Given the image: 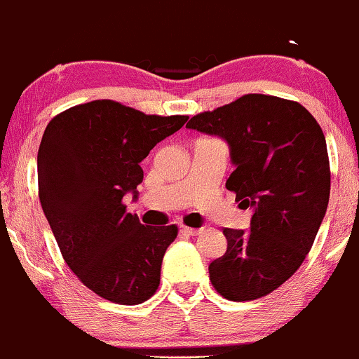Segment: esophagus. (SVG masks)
Segmentation results:
<instances>
[{"instance_id": "1", "label": "esophagus", "mask_w": 359, "mask_h": 359, "mask_svg": "<svg viewBox=\"0 0 359 359\" xmlns=\"http://www.w3.org/2000/svg\"><path fill=\"white\" fill-rule=\"evenodd\" d=\"M181 231L187 233V234H191V236H194V234H200L201 233V228H189V226H181Z\"/></svg>"}]
</instances>
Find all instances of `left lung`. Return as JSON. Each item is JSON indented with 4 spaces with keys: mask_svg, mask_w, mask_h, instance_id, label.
Listing matches in <instances>:
<instances>
[{
    "mask_svg": "<svg viewBox=\"0 0 359 359\" xmlns=\"http://www.w3.org/2000/svg\"><path fill=\"white\" fill-rule=\"evenodd\" d=\"M187 128L219 136L234 170L226 188L253 211L250 229L224 228L226 253L210 280L231 302H251L280 287L302 266L330 201V159L323 130L296 101L245 95Z\"/></svg>",
    "mask_w": 359,
    "mask_h": 359,
    "instance_id": "8db88e82",
    "label": "left lung"
}]
</instances>
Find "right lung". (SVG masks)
<instances>
[{
    "mask_svg": "<svg viewBox=\"0 0 359 359\" xmlns=\"http://www.w3.org/2000/svg\"><path fill=\"white\" fill-rule=\"evenodd\" d=\"M188 116L144 114L96 100L48 123L38 149V188L61 255L83 285L119 304L156 293L178 228L144 226L123 196L143 181L140 163Z\"/></svg>",
    "mask_w": 359,
    "mask_h": 359,
    "instance_id": "right-lung-1",
    "label": "right lung"
}]
</instances>
